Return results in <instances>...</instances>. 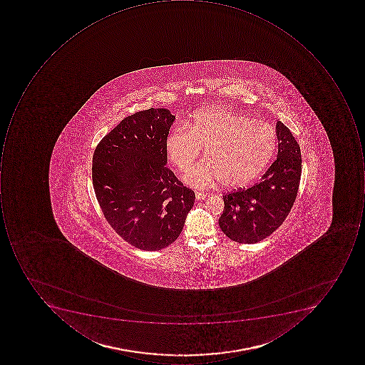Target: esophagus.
Instances as JSON below:
<instances>
[{
    "label": "esophagus",
    "mask_w": 365,
    "mask_h": 365,
    "mask_svg": "<svg viewBox=\"0 0 365 365\" xmlns=\"http://www.w3.org/2000/svg\"><path fill=\"white\" fill-rule=\"evenodd\" d=\"M195 196H196V200H205V198L207 197V194L204 193V192L196 191Z\"/></svg>",
    "instance_id": "esophagus-1"
}]
</instances>
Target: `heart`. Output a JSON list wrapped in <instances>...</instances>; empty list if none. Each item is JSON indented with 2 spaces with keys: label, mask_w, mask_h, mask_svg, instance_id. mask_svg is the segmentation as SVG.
<instances>
[{
  "label": "heart",
  "mask_w": 365,
  "mask_h": 365,
  "mask_svg": "<svg viewBox=\"0 0 365 365\" xmlns=\"http://www.w3.org/2000/svg\"><path fill=\"white\" fill-rule=\"evenodd\" d=\"M277 145L271 125L217 108L197 113L187 127L172 130L165 151L170 163L183 172L205 148L206 159L186 173V182L202 187L220 180L225 187H241L269 165Z\"/></svg>",
  "instance_id": "heart-1"
}]
</instances>
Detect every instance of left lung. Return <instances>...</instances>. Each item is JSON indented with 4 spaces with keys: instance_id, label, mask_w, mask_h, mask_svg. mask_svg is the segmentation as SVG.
Wrapping results in <instances>:
<instances>
[{
    "instance_id": "1",
    "label": "left lung",
    "mask_w": 365,
    "mask_h": 365,
    "mask_svg": "<svg viewBox=\"0 0 365 365\" xmlns=\"http://www.w3.org/2000/svg\"><path fill=\"white\" fill-rule=\"evenodd\" d=\"M277 158L250 187L224 193L220 218L222 232L239 243H257L273 234L289 216L299 187V145L285 125L277 122Z\"/></svg>"
}]
</instances>
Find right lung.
I'll return each instance as SVG.
<instances>
[{
	"instance_id": "right-lung-1",
	"label": "right lung",
	"mask_w": 365,
	"mask_h": 365,
	"mask_svg": "<svg viewBox=\"0 0 365 365\" xmlns=\"http://www.w3.org/2000/svg\"><path fill=\"white\" fill-rule=\"evenodd\" d=\"M174 119L167 108L135 113L94 150L92 180L105 220L140 250H161L177 240L195 202V193L165 165Z\"/></svg>"
}]
</instances>
